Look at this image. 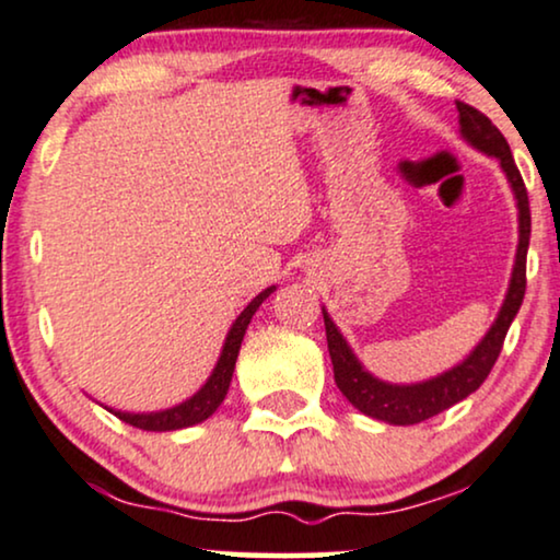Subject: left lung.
Returning <instances> with one entry per match:
<instances>
[{
	"label": "left lung",
	"instance_id": "obj_1",
	"mask_svg": "<svg viewBox=\"0 0 560 560\" xmlns=\"http://www.w3.org/2000/svg\"><path fill=\"white\" fill-rule=\"evenodd\" d=\"M457 110L463 137L468 139L472 147H478L480 152L499 158L501 167H504L506 178L514 188L516 207H520V247H516L512 284H509L504 307H501L497 323H493L491 330L486 332L483 341L476 346V351H472L463 364H457L455 370L439 374V377L429 382H421V385H387V382L374 380L370 372L362 370V364L357 362V357H353L349 346H346L343 336L338 332L336 325H332L328 313H323L325 336H328V351L338 390L346 395V400H349L353 408L372 416V419L395 423V427H410V423L427 421L431 416L442 413V410H447L450 406H455V402L468 398L470 393H476L478 387L483 385L486 377L493 370V364H497L509 325H512L514 315L520 313L527 289V247L533 219H529V198L525 180H522L520 170L514 165L512 150H509L504 133L491 124V118L463 101H457Z\"/></svg>",
	"mask_w": 560,
	"mask_h": 560
}]
</instances>
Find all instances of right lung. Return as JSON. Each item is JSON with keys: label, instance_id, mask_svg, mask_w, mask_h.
Here are the masks:
<instances>
[{"label": "right lung", "instance_id": "add662e5", "mask_svg": "<svg viewBox=\"0 0 560 560\" xmlns=\"http://www.w3.org/2000/svg\"><path fill=\"white\" fill-rule=\"evenodd\" d=\"M271 292L273 289L260 292L256 300H253L243 310V313H240L235 325L230 328V336H228V341H224L222 357H219L214 372H211L209 382L194 395V398L180 402V406H175L170 410H160V413H121V410H113V413H116L121 421L131 423V427L144 429V431H173V429H186V427H194V423L207 421L209 416L214 413L219 406H222L224 395H228V390H230L232 372H235L240 343H243L247 323H250V317L256 315L260 302H264Z\"/></svg>", "mask_w": 560, "mask_h": 560}]
</instances>
